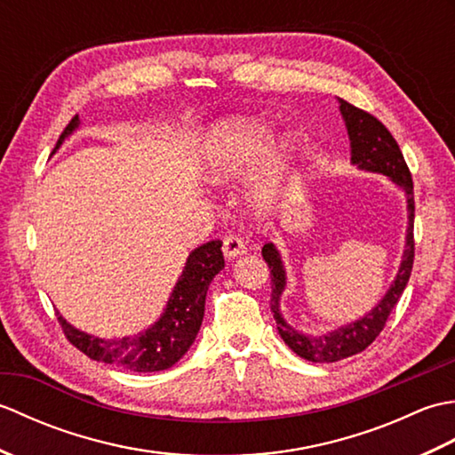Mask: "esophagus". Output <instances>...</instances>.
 I'll use <instances>...</instances> for the list:
<instances>
[{"instance_id": "34e87169", "label": "esophagus", "mask_w": 455, "mask_h": 455, "mask_svg": "<svg viewBox=\"0 0 455 455\" xmlns=\"http://www.w3.org/2000/svg\"><path fill=\"white\" fill-rule=\"evenodd\" d=\"M222 252H225L227 258H235L238 254L244 252V240L238 235H227L222 238Z\"/></svg>"}]
</instances>
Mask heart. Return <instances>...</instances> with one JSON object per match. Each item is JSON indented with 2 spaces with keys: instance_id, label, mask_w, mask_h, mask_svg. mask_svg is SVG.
Wrapping results in <instances>:
<instances>
[{
  "instance_id": "1",
  "label": "heart",
  "mask_w": 455,
  "mask_h": 455,
  "mask_svg": "<svg viewBox=\"0 0 455 455\" xmlns=\"http://www.w3.org/2000/svg\"><path fill=\"white\" fill-rule=\"evenodd\" d=\"M269 144V131L256 121H230L212 132L205 147V170L211 180L230 181L246 176L262 158ZM287 168V152L282 148L272 154L259 181L258 199L272 196L277 180Z\"/></svg>"
}]
</instances>
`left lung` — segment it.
<instances>
[{
  "label": "left lung",
  "mask_w": 455,
  "mask_h": 455,
  "mask_svg": "<svg viewBox=\"0 0 455 455\" xmlns=\"http://www.w3.org/2000/svg\"><path fill=\"white\" fill-rule=\"evenodd\" d=\"M340 111L346 119L347 134L352 140V162L357 164L362 170L379 172L389 176L397 186L407 191L409 201V235H407V250H404L403 264L397 274V279L391 285L387 295L383 301L377 305L371 313H367L362 321H355L354 324H347L338 328V331L326 334V336H307L293 331L282 315H279V295H282L285 287V272L279 259L277 250L272 243L264 244L262 256L269 267V275H272V297H269V307H272L274 318L277 323V331L282 334L283 342L291 347V350L301 355L303 360L315 362V363H331L344 360L354 354L363 352L367 346H371L377 336L387 324V318L395 305L409 283V277L412 272L414 262V189H412V176L403 158V152L399 148L397 140L385 124L355 105L340 100Z\"/></svg>",
  "instance_id": "8db88e82"
}]
</instances>
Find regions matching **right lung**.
<instances>
[{
	"label": "right lung",
	"mask_w": 455,
	"mask_h": 455,
	"mask_svg": "<svg viewBox=\"0 0 455 455\" xmlns=\"http://www.w3.org/2000/svg\"><path fill=\"white\" fill-rule=\"evenodd\" d=\"M76 127H78V117L66 124L54 150ZM220 246V240H211V243L193 250L180 282L173 287L166 311L160 316V321L144 334L121 338V340H101V338L76 331L56 313L68 342L92 360L117 365L123 370L139 373L168 370L188 352V347L199 332L203 315H205L209 283L225 267Z\"/></svg>",
	"instance_id": "1"
}]
</instances>
